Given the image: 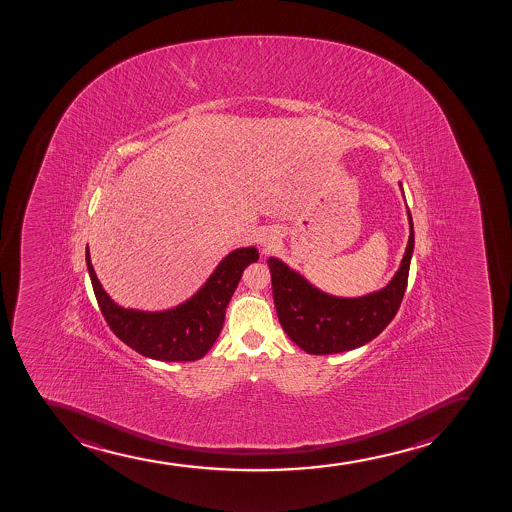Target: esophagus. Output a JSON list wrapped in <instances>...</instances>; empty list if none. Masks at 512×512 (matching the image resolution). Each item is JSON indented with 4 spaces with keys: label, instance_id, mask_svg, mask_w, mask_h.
<instances>
[{
    "label": "esophagus",
    "instance_id": "obj_1",
    "mask_svg": "<svg viewBox=\"0 0 512 512\" xmlns=\"http://www.w3.org/2000/svg\"><path fill=\"white\" fill-rule=\"evenodd\" d=\"M273 241L275 239H271V237H263V241H261V246H263L264 249H271L273 248Z\"/></svg>",
    "mask_w": 512,
    "mask_h": 512
}]
</instances>
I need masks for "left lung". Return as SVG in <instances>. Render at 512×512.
Returning <instances> with one entry per match:
<instances>
[{"mask_svg":"<svg viewBox=\"0 0 512 512\" xmlns=\"http://www.w3.org/2000/svg\"><path fill=\"white\" fill-rule=\"evenodd\" d=\"M399 189L403 192L401 182ZM406 214L409 237L398 271L388 285L367 295H330L280 258H268L276 313L286 335L300 349L315 356L340 354L366 345L388 327L403 300L415 249V229L408 207Z\"/></svg>","mask_w":512,"mask_h":512,"instance_id":"left-lung-1","label":"left lung"}]
</instances>
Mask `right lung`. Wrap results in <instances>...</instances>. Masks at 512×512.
I'll use <instances>...</instances> for the list:
<instances>
[{
	"label": "right lung",
	"instance_id": "obj_1",
	"mask_svg": "<svg viewBox=\"0 0 512 512\" xmlns=\"http://www.w3.org/2000/svg\"><path fill=\"white\" fill-rule=\"evenodd\" d=\"M258 259V249L254 246L234 249L185 302L165 310H140L114 302L97 280L89 246L86 248L94 295L111 330L141 356L163 362L197 361L209 352L221 334L227 305L244 269Z\"/></svg>",
	"mask_w": 512,
	"mask_h": 512
}]
</instances>
